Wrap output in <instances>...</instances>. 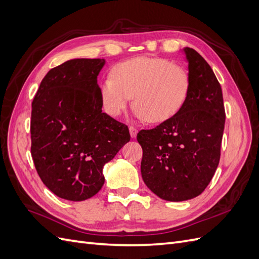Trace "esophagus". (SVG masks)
<instances>
[{
    "mask_svg": "<svg viewBox=\"0 0 259 259\" xmlns=\"http://www.w3.org/2000/svg\"><path fill=\"white\" fill-rule=\"evenodd\" d=\"M137 133H138V131H137V128H136V127H134V126H130V134H131L132 138H135V137L137 136Z\"/></svg>",
    "mask_w": 259,
    "mask_h": 259,
    "instance_id": "obj_1",
    "label": "esophagus"
}]
</instances>
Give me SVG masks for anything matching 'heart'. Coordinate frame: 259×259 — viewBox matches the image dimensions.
Segmentation results:
<instances>
[{
  "instance_id": "heart-1",
  "label": "heart",
  "mask_w": 259,
  "mask_h": 259,
  "mask_svg": "<svg viewBox=\"0 0 259 259\" xmlns=\"http://www.w3.org/2000/svg\"><path fill=\"white\" fill-rule=\"evenodd\" d=\"M190 75L180 65L153 57H136L113 67L111 77L99 85L104 110L117 116L133 97L140 119L162 123L175 116L189 96Z\"/></svg>"
}]
</instances>
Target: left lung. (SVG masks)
I'll return each mask as SVG.
<instances>
[{
	"mask_svg": "<svg viewBox=\"0 0 259 259\" xmlns=\"http://www.w3.org/2000/svg\"><path fill=\"white\" fill-rule=\"evenodd\" d=\"M183 52L191 81L185 106L159 126L137 134L144 183L171 202L193 199L208 186L221 159L226 120L222 88L213 70L197 51Z\"/></svg>",
	"mask_w": 259,
	"mask_h": 259,
	"instance_id": "left-lung-1",
	"label": "left lung"
}]
</instances>
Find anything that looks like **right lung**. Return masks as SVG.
I'll return each mask as SVG.
<instances>
[{
	"label": "right lung",
	"mask_w": 259,
	"mask_h": 259,
	"mask_svg": "<svg viewBox=\"0 0 259 259\" xmlns=\"http://www.w3.org/2000/svg\"><path fill=\"white\" fill-rule=\"evenodd\" d=\"M105 64L76 58L51 69L32 101L31 155L61 199L94 197L105 184L104 165L131 139L126 125L101 110L97 76Z\"/></svg>",
	"instance_id": "obj_1"
}]
</instances>
